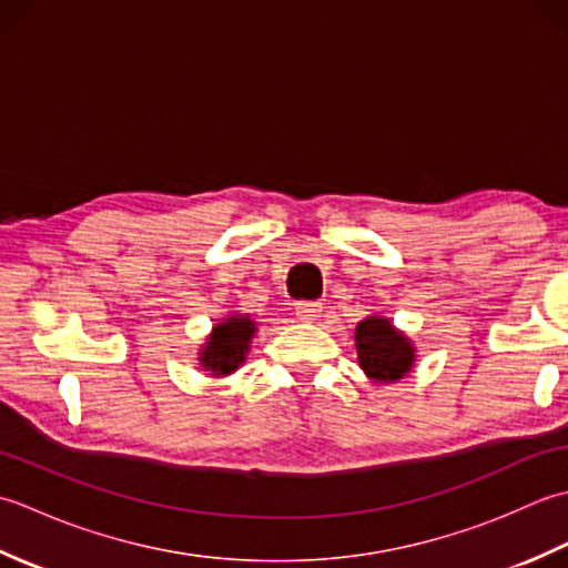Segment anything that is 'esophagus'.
Returning a JSON list of instances; mask_svg holds the SVG:
<instances>
[{
  "instance_id": "34e87169",
  "label": "esophagus",
  "mask_w": 568,
  "mask_h": 568,
  "mask_svg": "<svg viewBox=\"0 0 568 568\" xmlns=\"http://www.w3.org/2000/svg\"><path fill=\"white\" fill-rule=\"evenodd\" d=\"M295 315L303 322H312L322 315V303H297Z\"/></svg>"
}]
</instances>
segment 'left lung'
Instances as JSON below:
<instances>
[{"mask_svg": "<svg viewBox=\"0 0 568 568\" xmlns=\"http://www.w3.org/2000/svg\"><path fill=\"white\" fill-rule=\"evenodd\" d=\"M356 354L366 376L376 383H395L405 378L415 364V346L390 320L371 315L356 324Z\"/></svg>", "mask_w": 568, "mask_h": 568, "instance_id": "obj_1", "label": "left lung"}]
</instances>
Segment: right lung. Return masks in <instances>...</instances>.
<instances>
[{
	"label": "right lung",
	"instance_id": "add662e5",
	"mask_svg": "<svg viewBox=\"0 0 568 568\" xmlns=\"http://www.w3.org/2000/svg\"><path fill=\"white\" fill-rule=\"evenodd\" d=\"M256 334V322L248 315H229L216 324L200 352V366L210 371V376L222 378L234 373L248 354V344Z\"/></svg>",
	"mask_w": 568,
	"mask_h": 568
}]
</instances>
